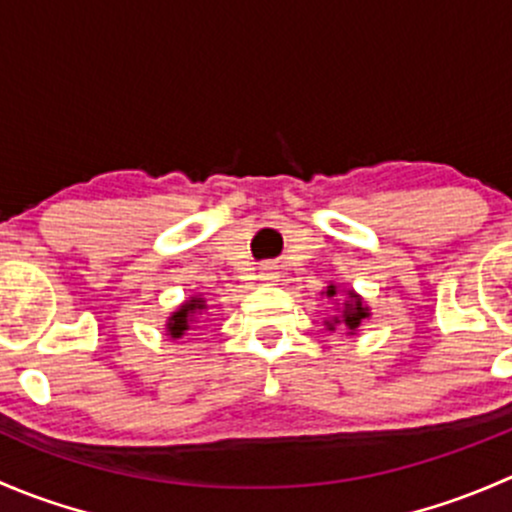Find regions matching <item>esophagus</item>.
I'll use <instances>...</instances> for the list:
<instances>
[{
	"label": "esophagus",
	"instance_id": "esophagus-1",
	"mask_svg": "<svg viewBox=\"0 0 512 512\" xmlns=\"http://www.w3.org/2000/svg\"><path fill=\"white\" fill-rule=\"evenodd\" d=\"M260 277H262V280H265V282H277V267H272V265L262 267Z\"/></svg>",
	"mask_w": 512,
	"mask_h": 512
}]
</instances>
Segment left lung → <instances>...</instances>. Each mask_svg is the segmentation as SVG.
Instances as JSON below:
<instances>
[{"mask_svg":"<svg viewBox=\"0 0 512 512\" xmlns=\"http://www.w3.org/2000/svg\"><path fill=\"white\" fill-rule=\"evenodd\" d=\"M327 294H329V297H334V294H337V292H334V287H329ZM364 317H369V312H366L364 304L359 302V297H356V294H352V302L344 304L342 317H337V319H334V322H327V327L334 329V324H344V327L352 329V332H356V327H359L361 319H364Z\"/></svg>","mask_w":512,"mask_h":512,"instance_id":"obj_1","label":"left lung"}]
</instances>
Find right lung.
I'll list each match as a JSON object with an SVG mask.
<instances>
[{
  "mask_svg": "<svg viewBox=\"0 0 512 512\" xmlns=\"http://www.w3.org/2000/svg\"><path fill=\"white\" fill-rule=\"evenodd\" d=\"M200 309H205L203 299L193 297V299H190V302H185L183 307L178 309V312H173V317L168 319V332H170V337H173V339L183 337V334L188 332L190 324L195 322V314H198Z\"/></svg>",
  "mask_w": 512,
  "mask_h": 512,
  "instance_id": "1",
  "label": "right lung"
}]
</instances>
